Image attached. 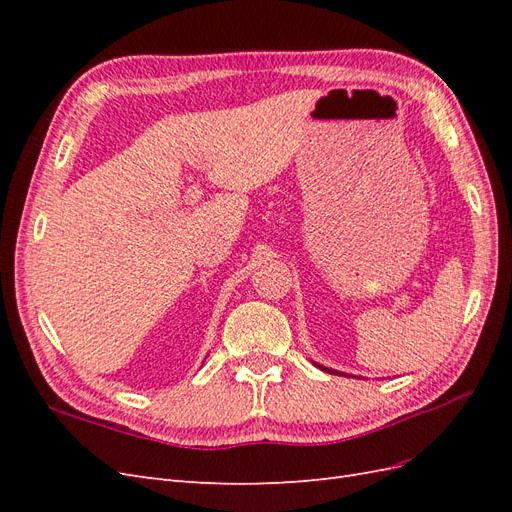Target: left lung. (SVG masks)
Wrapping results in <instances>:
<instances>
[{"instance_id": "1", "label": "left lung", "mask_w": 512, "mask_h": 512, "mask_svg": "<svg viewBox=\"0 0 512 512\" xmlns=\"http://www.w3.org/2000/svg\"><path fill=\"white\" fill-rule=\"evenodd\" d=\"M320 369H324V371H331V374H333V369H327V367H322V365H318Z\"/></svg>"}]
</instances>
